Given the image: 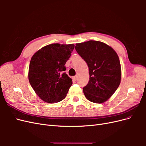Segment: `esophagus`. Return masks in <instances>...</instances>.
<instances>
[{"label": "esophagus", "mask_w": 146, "mask_h": 146, "mask_svg": "<svg viewBox=\"0 0 146 146\" xmlns=\"http://www.w3.org/2000/svg\"><path fill=\"white\" fill-rule=\"evenodd\" d=\"M77 78H78V75H76V76H74V79L75 80H77Z\"/></svg>", "instance_id": "34e87169"}]
</instances>
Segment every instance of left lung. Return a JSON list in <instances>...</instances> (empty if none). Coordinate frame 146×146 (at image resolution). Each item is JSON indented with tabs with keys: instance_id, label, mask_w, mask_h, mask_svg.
<instances>
[{
	"instance_id": "8db88e82",
	"label": "left lung",
	"mask_w": 146,
	"mask_h": 146,
	"mask_svg": "<svg viewBox=\"0 0 146 146\" xmlns=\"http://www.w3.org/2000/svg\"><path fill=\"white\" fill-rule=\"evenodd\" d=\"M75 48L89 68L90 81L83 88L86 98L96 104L105 102L121 83V68L117 54L112 47L97 41L77 43Z\"/></svg>"
}]
</instances>
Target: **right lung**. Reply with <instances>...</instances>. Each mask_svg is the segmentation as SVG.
<instances>
[{"label":"right lung","mask_w":146,"mask_h":146,"mask_svg":"<svg viewBox=\"0 0 146 146\" xmlns=\"http://www.w3.org/2000/svg\"><path fill=\"white\" fill-rule=\"evenodd\" d=\"M74 48L73 44H51L42 47L31 58L29 80L43 101L54 104L63 100L72 84L64 71Z\"/></svg>","instance_id":"obj_1"}]
</instances>
